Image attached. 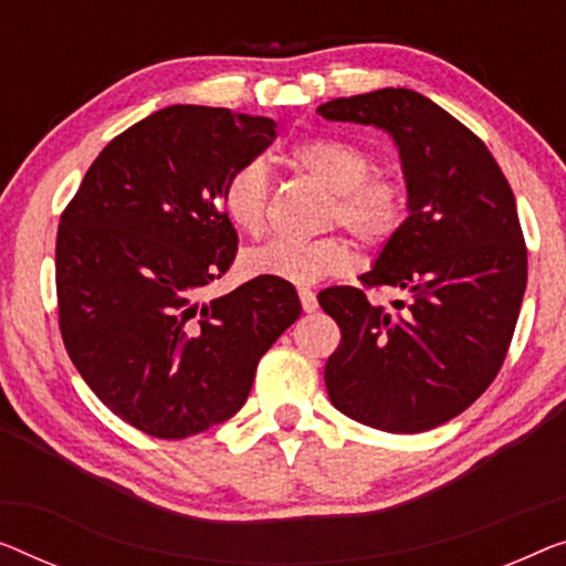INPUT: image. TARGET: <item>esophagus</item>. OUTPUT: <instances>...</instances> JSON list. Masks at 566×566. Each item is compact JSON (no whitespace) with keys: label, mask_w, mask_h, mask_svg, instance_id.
<instances>
[{"label":"esophagus","mask_w":566,"mask_h":566,"mask_svg":"<svg viewBox=\"0 0 566 566\" xmlns=\"http://www.w3.org/2000/svg\"><path fill=\"white\" fill-rule=\"evenodd\" d=\"M300 302H302V310H305V312H315L317 310L315 292L307 290V286H300Z\"/></svg>","instance_id":"obj_1"}]
</instances>
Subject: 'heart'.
<instances>
[{
	"label": "heart",
	"instance_id": "1",
	"mask_svg": "<svg viewBox=\"0 0 566 566\" xmlns=\"http://www.w3.org/2000/svg\"><path fill=\"white\" fill-rule=\"evenodd\" d=\"M290 163L333 192L331 216L368 247H381L407 221V192L389 177H368L370 157L343 139L312 137L290 149ZM223 216L233 229L256 235L266 223V170L249 163L235 170L221 192ZM350 249L343 239H272L247 251L243 266L254 276H276L292 284H315L348 272Z\"/></svg>",
	"mask_w": 566,
	"mask_h": 566
}]
</instances>
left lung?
<instances>
[{
    "label": "left lung",
    "instance_id": "8db88e82",
    "mask_svg": "<svg viewBox=\"0 0 566 566\" xmlns=\"http://www.w3.org/2000/svg\"><path fill=\"white\" fill-rule=\"evenodd\" d=\"M317 114L389 134L409 210L360 274L366 286L407 292V305H370L358 286L317 294L343 333L325 364L327 394L366 427L427 432L462 415L509 353L526 292L516 198L483 142L417 91L333 98Z\"/></svg>",
    "mask_w": 566,
    "mask_h": 566
}]
</instances>
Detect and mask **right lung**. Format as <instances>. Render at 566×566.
<instances>
[{"mask_svg":"<svg viewBox=\"0 0 566 566\" xmlns=\"http://www.w3.org/2000/svg\"><path fill=\"white\" fill-rule=\"evenodd\" d=\"M276 122L231 108H159L108 142L61 216L55 284L67 356L101 401L159 440L231 419L259 358L302 305L256 276L200 300L229 272L221 192L272 145Z\"/></svg>","mask_w":566,"mask_h":566,"instance_id":"add662e5","label":"right lung"}]
</instances>
